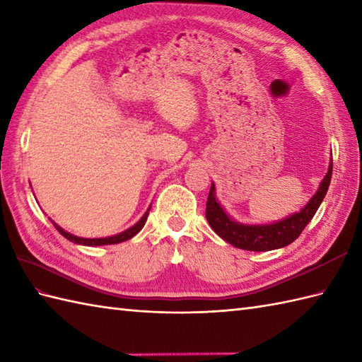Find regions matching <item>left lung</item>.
Segmentation results:
<instances>
[{
    "instance_id": "left-lung-1",
    "label": "left lung",
    "mask_w": 362,
    "mask_h": 362,
    "mask_svg": "<svg viewBox=\"0 0 362 362\" xmlns=\"http://www.w3.org/2000/svg\"><path fill=\"white\" fill-rule=\"evenodd\" d=\"M332 170L333 162H330L329 171H327L325 177L319 185L315 196L308 200V204L300 211L285 217L279 222L265 225H248L231 219L217 202L216 187L214 183H211V189H209L206 200V221L217 236H221L223 240L231 243L233 247L240 250L270 251L287 247L300 236L307 223L313 219L319 205L322 204L332 180Z\"/></svg>"
}]
</instances>
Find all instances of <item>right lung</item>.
I'll use <instances>...</instances> for the list:
<instances>
[{
	"label": "right lung",
	"instance_id": "right-lung-1",
	"mask_svg": "<svg viewBox=\"0 0 362 362\" xmlns=\"http://www.w3.org/2000/svg\"><path fill=\"white\" fill-rule=\"evenodd\" d=\"M149 209H151V206L146 209V213L141 216V219H140L136 225H132L131 228L124 230L123 233L115 234V236H111V238H100V239H86V238H78V236H74V234H71V233L64 231V230L62 228V226H58L55 222H52V223H54L55 228L58 230V233L63 234V236H64L67 240H71V242H74V243H78V245H88V247H97V245H112V243H120V242L129 240L131 238L136 236V234L143 228V226H145V222H146V219H148V214H149Z\"/></svg>",
	"mask_w": 362,
	"mask_h": 362
}]
</instances>
